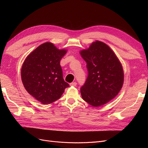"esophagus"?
Instances as JSON below:
<instances>
[{
	"mask_svg": "<svg viewBox=\"0 0 148 148\" xmlns=\"http://www.w3.org/2000/svg\"><path fill=\"white\" fill-rule=\"evenodd\" d=\"M70 85L71 86H77V83H76V82H72V83H71L70 84Z\"/></svg>",
	"mask_w": 148,
	"mask_h": 148,
	"instance_id": "1",
	"label": "esophagus"
}]
</instances>
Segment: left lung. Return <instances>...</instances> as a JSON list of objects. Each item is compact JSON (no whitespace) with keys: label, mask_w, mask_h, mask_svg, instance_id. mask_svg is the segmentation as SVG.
I'll return each mask as SVG.
<instances>
[{"label":"left lung","mask_w":148,"mask_h":148,"mask_svg":"<svg viewBox=\"0 0 148 148\" xmlns=\"http://www.w3.org/2000/svg\"><path fill=\"white\" fill-rule=\"evenodd\" d=\"M87 64L88 76L81 88L83 99L93 107L107 104L122 89L123 70L119 59L104 42L96 41L79 51Z\"/></svg>","instance_id":"obj_1"}]
</instances>
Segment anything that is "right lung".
<instances>
[{
  "label": "right lung",
  "instance_id": "add662e5",
  "mask_svg": "<svg viewBox=\"0 0 148 148\" xmlns=\"http://www.w3.org/2000/svg\"><path fill=\"white\" fill-rule=\"evenodd\" d=\"M66 52L52 42H44L26 57L22 65L21 77L25 89L43 104L59 99L69 86L60 65Z\"/></svg>",
  "mask_w": 148,
  "mask_h": 148
}]
</instances>
